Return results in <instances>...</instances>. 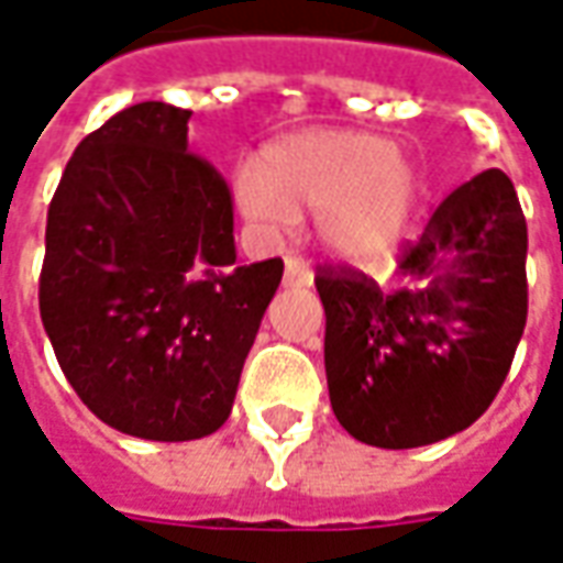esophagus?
<instances>
[{
  "label": "esophagus",
  "mask_w": 563,
  "mask_h": 563,
  "mask_svg": "<svg viewBox=\"0 0 563 563\" xmlns=\"http://www.w3.org/2000/svg\"><path fill=\"white\" fill-rule=\"evenodd\" d=\"M314 282L312 269L306 266L302 257H285V285H297V288H309Z\"/></svg>",
  "instance_id": "esophagus-1"
}]
</instances>
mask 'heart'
Masks as SVG:
<instances>
[{"instance_id": "1", "label": "heart", "mask_w": 563, "mask_h": 563, "mask_svg": "<svg viewBox=\"0 0 563 563\" xmlns=\"http://www.w3.org/2000/svg\"><path fill=\"white\" fill-rule=\"evenodd\" d=\"M418 197V173L388 139L354 130H309L275 142L261 173L239 169V214L263 236L288 233L314 211V233L333 257L369 263L394 249Z\"/></svg>"}]
</instances>
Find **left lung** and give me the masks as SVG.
I'll return each instance as SVG.
<instances>
[{"label": "left lung", "mask_w": 563, "mask_h": 563, "mask_svg": "<svg viewBox=\"0 0 563 563\" xmlns=\"http://www.w3.org/2000/svg\"><path fill=\"white\" fill-rule=\"evenodd\" d=\"M528 224L516 187L485 169L433 209L400 254V288L321 266L330 406L354 440L418 449L492 406L528 321Z\"/></svg>", "instance_id": "8db88e82"}]
</instances>
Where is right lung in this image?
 I'll return each instance as SVG.
<instances>
[{
  "label": "right lung",
  "instance_id": "add662e5",
  "mask_svg": "<svg viewBox=\"0 0 563 563\" xmlns=\"http://www.w3.org/2000/svg\"><path fill=\"white\" fill-rule=\"evenodd\" d=\"M190 111L139 102L75 147L45 230L42 324L84 406L139 440L224 424L285 263L239 266L233 199Z\"/></svg>",
  "mask_w": 563,
  "mask_h": 563
}]
</instances>
